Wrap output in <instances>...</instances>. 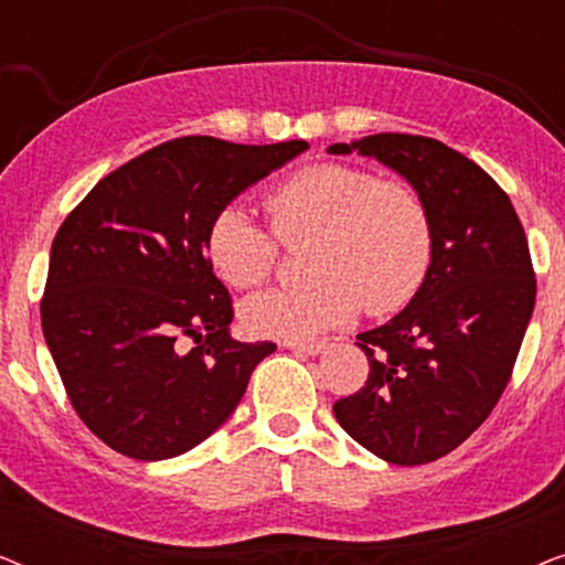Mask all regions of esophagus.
<instances>
[{
    "label": "esophagus",
    "instance_id": "esophagus-1",
    "mask_svg": "<svg viewBox=\"0 0 565 565\" xmlns=\"http://www.w3.org/2000/svg\"><path fill=\"white\" fill-rule=\"evenodd\" d=\"M285 347H288V350L303 352V354H321L323 350H327V342H288Z\"/></svg>",
    "mask_w": 565,
    "mask_h": 565
}]
</instances>
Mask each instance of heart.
<instances>
[{"label":"heart","instance_id":"heart-1","mask_svg":"<svg viewBox=\"0 0 565 565\" xmlns=\"http://www.w3.org/2000/svg\"><path fill=\"white\" fill-rule=\"evenodd\" d=\"M269 231L226 205L205 228V257L231 288H257L282 246L303 244L306 282L244 300V327L259 337L300 339L342 327L354 313L385 316L422 288L431 262V218L419 192L370 169L319 161L265 198Z\"/></svg>","mask_w":565,"mask_h":565}]
</instances>
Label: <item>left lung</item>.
<instances>
[{
  "mask_svg": "<svg viewBox=\"0 0 565 565\" xmlns=\"http://www.w3.org/2000/svg\"><path fill=\"white\" fill-rule=\"evenodd\" d=\"M360 151L404 174L431 218V265L404 311L358 334L365 385L334 416L354 443L396 466H422L473 435L512 377L535 269L512 200L476 161L437 138L375 134Z\"/></svg>",
  "mask_w": 565,
  "mask_h": 565,
  "instance_id": "1",
  "label": "left lung"
}]
</instances>
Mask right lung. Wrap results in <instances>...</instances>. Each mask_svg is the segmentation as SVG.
<instances>
[{"instance_id":"right-lung-1","label":"right lung","mask_w":565,"mask_h":565,"mask_svg":"<svg viewBox=\"0 0 565 565\" xmlns=\"http://www.w3.org/2000/svg\"><path fill=\"white\" fill-rule=\"evenodd\" d=\"M306 149L172 138L103 177L61 223L43 337L74 412L115 452L167 460L192 450L275 352L231 339L234 306L205 257V228Z\"/></svg>"}]
</instances>
